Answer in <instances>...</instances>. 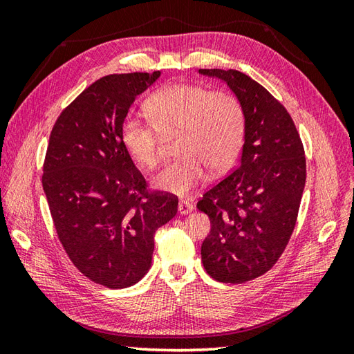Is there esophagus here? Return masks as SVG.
<instances>
[{"label": "esophagus", "mask_w": 354, "mask_h": 354, "mask_svg": "<svg viewBox=\"0 0 354 354\" xmlns=\"http://www.w3.org/2000/svg\"><path fill=\"white\" fill-rule=\"evenodd\" d=\"M193 209H194V207H193V204H190L189 201H179V204H178V212H179V214L185 216V214L192 213Z\"/></svg>", "instance_id": "34e87169"}]
</instances>
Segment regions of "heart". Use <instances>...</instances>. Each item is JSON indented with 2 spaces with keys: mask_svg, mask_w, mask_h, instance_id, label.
I'll list each match as a JSON object with an SVG mask.
<instances>
[{
  "mask_svg": "<svg viewBox=\"0 0 354 354\" xmlns=\"http://www.w3.org/2000/svg\"><path fill=\"white\" fill-rule=\"evenodd\" d=\"M149 120L126 118L120 138L132 161L150 170L160 161L162 140L178 137L179 160L153 179L158 190L187 196L205 178L207 169L227 171L242 149L245 114L236 95L193 84L158 89L145 103Z\"/></svg>",
  "mask_w": 354,
  "mask_h": 354,
  "instance_id": "b5f03b06",
  "label": "heart"
}]
</instances>
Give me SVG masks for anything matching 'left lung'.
Segmentation results:
<instances>
[{
	"mask_svg": "<svg viewBox=\"0 0 354 354\" xmlns=\"http://www.w3.org/2000/svg\"><path fill=\"white\" fill-rule=\"evenodd\" d=\"M223 80L245 114L237 167L198 202L212 222L202 265L222 283L254 280L272 268L289 243L306 184L304 147L283 104L237 70H199Z\"/></svg>",
	"mask_w": 354,
	"mask_h": 354,
	"instance_id": "1",
	"label": "left lung"
}]
</instances>
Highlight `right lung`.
<instances>
[{
  "label": "right lung",
  "mask_w": 354,
  "mask_h": 354,
  "mask_svg": "<svg viewBox=\"0 0 354 354\" xmlns=\"http://www.w3.org/2000/svg\"><path fill=\"white\" fill-rule=\"evenodd\" d=\"M160 76L95 80L59 115L45 155L42 187L57 237L73 265L109 289L146 275L155 231L178 212L173 194L147 192L120 138L132 103Z\"/></svg>",
  "instance_id": "1"
}]
</instances>
